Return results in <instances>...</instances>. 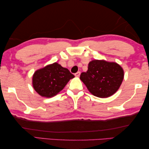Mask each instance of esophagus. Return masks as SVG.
<instances>
[{"instance_id":"1","label":"esophagus","mask_w":149,"mask_h":149,"mask_svg":"<svg viewBox=\"0 0 149 149\" xmlns=\"http://www.w3.org/2000/svg\"><path fill=\"white\" fill-rule=\"evenodd\" d=\"M74 75H75V77H79L80 75V72H77V73H75Z\"/></svg>"}]
</instances>
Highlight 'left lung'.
Masks as SVG:
<instances>
[{
    "mask_svg": "<svg viewBox=\"0 0 149 149\" xmlns=\"http://www.w3.org/2000/svg\"><path fill=\"white\" fill-rule=\"evenodd\" d=\"M124 78L123 68L115 62L92 60L88 70L82 72L80 79L94 96L105 98L118 91Z\"/></svg>",
    "mask_w": 149,
    "mask_h": 149,
    "instance_id": "8db88e82",
    "label": "left lung"
}]
</instances>
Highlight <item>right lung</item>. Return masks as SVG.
<instances>
[{
    "instance_id": "obj_1",
    "label": "right lung",
    "mask_w": 149,
    "mask_h": 149,
    "mask_svg": "<svg viewBox=\"0 0 149 149\" xmlns=\"http://www.w3.org/2000/svg\"><path fill=\"white\" fill-rule=\"evenodd\" d=\"M74 77L67 68L55 62L36 70L32 77V86L41 96L52 97L61 91Z\"/></svg>"
}]
</instances>
